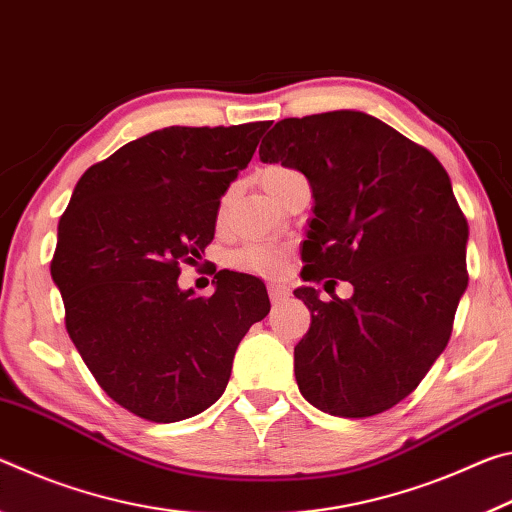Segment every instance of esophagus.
Returning a JSON list of instances; mask_svg holds the SVG:
<instances>
[{"mask_svg":"<svg viewBox=\"0 0 512 512\" xmlns=\"http://www.w3.org/2000/svg\"><path fill=\"white\" fill-rule=\"evenodd\" d=\"M268 296H271V300L277 305V302H284L289 298V289L280 282H271L268 284Z\"/></svg>","mask_w":512,"mask_h":512,"instance_id":"34e87169","label":"esophagus"}]
</instances>
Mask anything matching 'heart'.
Masks as SVG:
<instances>
[{"instance_id": "heart-1", "label": "heart", "mask_w": 512, "mask_h": 512, "mask_svg": "<svg viewBox=\"0 0 512 512\" xmlns=\"http://www.w3.org/2000/svg\"><path fill=\"white\" fill-rule=\"evenodd\" d=\"M298 171L289 167H282V164H271L262 173H259V183L266 189L268 194H273L277 185L284 183V180L296 176ZM284 257H287V250L275 244H246L237 248L235 253L230 255L232 266H237L239 271L248 273H259V275H275L282 271Z\"/></svg>"}]
</instances>
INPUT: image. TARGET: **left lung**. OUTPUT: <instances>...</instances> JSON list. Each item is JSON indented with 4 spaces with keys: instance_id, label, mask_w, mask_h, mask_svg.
<instances>
[{
    "instance_id": "8db88e82",
    "label": "left lung",
    "mask_w": 512,
    "mask_h": 512,
    "mask_svg": "<svg viewBox=\"0 0 512 512\" xmlns=\"http://www.w3.org/2000/svg\"><path fill=\"white\" fill-rule=\"evenodd\" d=\"M259 160L296 169L311 187L302 280H348L320 300L293 291L311 327L293 350L302 397L341 418H368L415 391L452 336L467 289V221L433 155L359 110L282 119Z\"/></svg>"
}]
</instances>
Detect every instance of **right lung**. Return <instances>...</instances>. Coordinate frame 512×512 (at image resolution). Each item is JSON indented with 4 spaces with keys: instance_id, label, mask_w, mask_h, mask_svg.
<instances>
[{
    "instance_id": "obj_1",
    "label": "right lung",
    "mask_w": 512,
    "mask_h": 512,
    "mask_svg": "<svg viewBox=\"0 0 512 512\" xmlns=\"http://www.w3.org/2000/svg\"><path fill=\"white\" fill-rule=\"evenodd\" d=\"M266 128H160L92 164L60 216L51 280L69 339L103 391L140 418L178 422L212 406L237 345L271 311L255 275L219 271L210 298L178 284Z\"/></svg>"
}]
</instances>
